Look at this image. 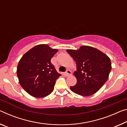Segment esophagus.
Listing matches in <instances>:
<instances>
[{
  "label": "esophagus",
  "mask_w": 127,
  "mask_h": 127,
  "mask_svg": "<svg viewBox=\"0 0 127 127\" xmlns=\"http://www.w3.org/2000/svg\"><path fill=\"white\" fill-rule=\"evenodd\" d=\"M65 74L67 76H69L72 74V72L70 71V70H67V71H66V72L65 73Z\"/></svg>",
  "instance_id": "34e87169"
}]
</instances>
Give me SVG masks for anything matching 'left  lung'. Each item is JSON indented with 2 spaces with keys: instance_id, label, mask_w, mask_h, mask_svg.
Here are the masks:
<instances>
[{
  "instance_id": "8db88e82",
  "label": "left lung",
  "mask_w": 127,
  "mask_h": 127,
  "mask_svg": "<svg viewBox=\"0 0 127 127\" xmlns=\"http://www.w3.org/2000/svg\"><path fill=\"white\" fill-rule=\"evenodd\" d=\"M67 52L77 65V70L73 73L77 83L70 89L82 96L95 94L109 76L112 68L109 57L97 49L88 46H82L77 50H67Z\"/></svg>"
}]
</instances>
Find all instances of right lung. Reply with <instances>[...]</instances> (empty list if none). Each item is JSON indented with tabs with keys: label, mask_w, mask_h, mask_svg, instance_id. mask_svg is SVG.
<instances>
[{
	"label": "right lung",
	"mask_w": 127,
	"mask_h": 127,
	"mask_svg": "<svg viewBox=\"0 0 127 127\" xmlns=\"http://www.w3.org/2000/svg\"><path fill=\"white\" fill-rule=\"evenodd\" d=\"M58 50L42 44L34 46L22 56L17 75L22 88L35 98L49 95L53 92L56 80L61 76L51 63Z\"/></svg>",
	"instance_id": "add662e5"
}]
</instances>
